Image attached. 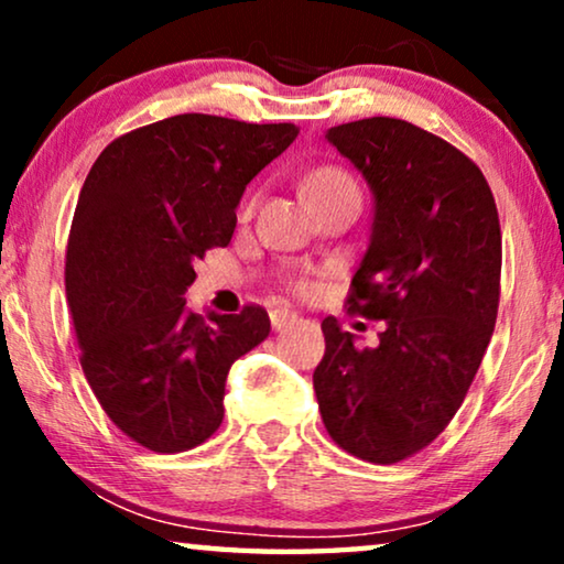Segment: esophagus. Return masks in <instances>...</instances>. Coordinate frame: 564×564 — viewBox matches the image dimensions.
I'll return each instance as SVG.
<instances>
[{"instance_id": "esophagus-1", "label": "esophagus", "mask_w": 564, "mask_h": 564, "mask_svg": "<svg viewBox=\"0 0 564 564\" xmlns=\"http://www.w3.org/2000/svg\"><path fill=\"white\" fill-rule=\"evenodd\" d=\"M269 318H272V328L274 330H284V328H290L292 323L297 321V315L290 313V311H282V307H276V311L269 313Z\"/></svg>"}]
</instances>
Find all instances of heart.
Masks as SVG:
<instances>
[{
	"label": "heart",
	"mask_w": 564,
	"mask_h": 564,
	"mask_svg": "<svg viewBox=\"0 0 564 564\" xmlns=\"http://www.w3.org/2000/svg\"><path fill=\"white\" fill-rule=\"evenodd\" d=\"M305 192H307V199H311L313 205L328 203V199H338V197L361 199L357 180H354V176L341 166L315 169V172L305 176ZM243 213H251V203L243 205Z\"/></svg>",
	"instance_id": "heart-1"
}]
</instances>
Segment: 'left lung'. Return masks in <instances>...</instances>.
<instances>
[{"mask_svg":"<svg viewBox=\"0 0 564 564\" xmlns=\"http://www.w3.org/2000/svg\"><path fill=\"white\" fill-rule=\"evenodd\" d=\"M326 138L375 195L346 307L384 328L357 349L328 315L313 388L344 452L392 465L449 426L480 369L500 300L498 207L475 161L413 122L365 118Z\"/></svg>","mask_w":564,"mask_h":564,"instance_id":"obj_1","label":"left lung"}]
</instances>
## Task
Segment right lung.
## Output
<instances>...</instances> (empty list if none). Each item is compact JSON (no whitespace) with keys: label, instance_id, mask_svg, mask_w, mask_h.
I'll use <instances>...</instances> for the list:
<instances>
[{"label":"right lung","instance_id":"1","mask_svg":"<svg viewBox=\"0 0 564 564\" xmlns=\"http://www.w3.org/2000/svg\"><path fill=\"white\" fill-rule=\"evenodd\" d=\"M297 138L292 122L187 112L115 138L84 180L66 246L82 369L122 434L187 452L223 423L230 365L269 336L264 307L192 313L205 251L228 246L253 176Z\"/></svg>","mask_w":564,"mask_h":564}]
</instances>
